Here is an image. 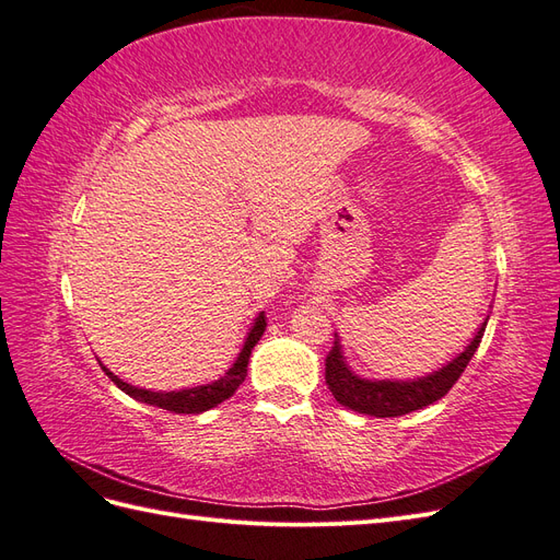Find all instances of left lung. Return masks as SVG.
Segmentation results:
<instances>
[{"instance_id": "1", "label": "left lung", "mask_w": 560, "mask_h": 560, "mask_svg": "<svg viewBox=\"0 0 560 560\" xmlns=\"http://www.w3.org/2000/svg\"><path fill=\"white\" fill-rule=\"evenodd\" d=\"M486 322L479 327L477 336L471 338V343L465 348V352L457 354L453 362L434 371V374L422 376L418 381H366V378L354 376L348 369V364L343 362L341 343H338V336L334 334V346L325 362L327 385L338 404H343L348 409L366 413V416L395 418V416L425 409V406L442 399L455 385V381L463 376V371L467 369L469 360L474 358V352H477L481 343Z\"/></svg>"}]
</instances>
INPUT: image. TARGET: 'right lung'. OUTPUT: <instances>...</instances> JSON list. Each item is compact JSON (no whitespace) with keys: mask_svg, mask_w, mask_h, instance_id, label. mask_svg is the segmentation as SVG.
I'll use <instances>...</instances> for the list:
<instances>
[{"mask_svg":"<svg viewBox=\"0 0 560 560\" xmlns=\"http://www.w3.org/2000/svg\"><path fill=\"white\" fill-rule=\"evenodd\" d=\"M264 331H266V315L259 313L257 319H254V325H252L247 338H245V346L238 354V360L233 362V366L226 371L222 378L214 381V383H208V385L177 389V393H151V389L128 385L121 378H116L107 366H103V364H100V366H103L105 374L114 381V385L121 387L124 393L130 395L132 399H138V401L149 404V406H159V409L173 411V413H202V411L212 409V406L222 404L224 399H229L235 393V389L241 387V383L247 376V362H249L252 348L259 343V338L264 336Z\"/></svg>","mask_w":560,"mask_h":560,"instance_id":"obj_1","label":"right lung"}]
</instances>
